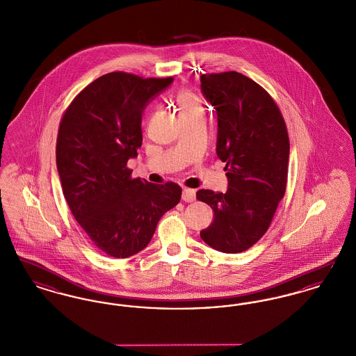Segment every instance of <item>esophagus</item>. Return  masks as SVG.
I'll use <instances>...</instances> for the list:
<instances>
[{"instance_id":"esophagus-1","label":"esophagus","mask_w":356,"mask_h":356,"mask_svg":"<svg viewBox=\"0 0 356 356\" xmlns=\"http://www.w3.org/2000/svg\"><path fill=\"white\" fill-rule=\"evenodd\" d=\"M196 199V191L191 189V188H184L183 189V200L186 203H192Z\"/></svg>"}]
</instances>
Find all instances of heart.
Listing matches in <instances>:
<instances>
[{"mask_svg":"<svg viewBox=\"0 0 356 356\" xmlns=\"http://www.w3.org/2000/svg\"><path fill=\"white\" fill-rule=\"evenodd\" d=\"M177 102L180 106V113H188V112H195L202 109L200 100L191 90L180 92V95L177 96Z\"/></svg>","mask_w":356,"mask_h":356,"instance_id":"1","label":"heart"}]
</instances>
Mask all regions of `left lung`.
<instances>
[{"label": "left lung", "mask_w": 356, "mask_h": 356, "mask_svg": "<svg viewBox=\"0 0 356 356\" xmlns=\"http://www.w3.org/2000/svg\"><path fill=\"white\" fill-rule=\"evenodd\" d=\"M205 99L218 115L216 153L225 163V193L200 189L197 200L215 218L200 232L224 254L247 251L270 228L287 186L289 138L282 112L270 93L237 72L200 77Z\"/></svg>", "instance_id": "obj_1"}]
</instances>
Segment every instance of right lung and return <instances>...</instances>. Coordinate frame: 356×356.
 Segmentation results:
<instances>
[{
	"instance_id": "1",
	"label": "right lung",
	"mask_w": 356,
	"mask_h": 356,
	"mask_svg": "<svg viewBox=\"0 0 356 356\" xmlns=\"http://www.w3.org/2000/svg\"><path fill=\"white\" fill-rule=\"evenodd\" d=\"M172 81L106 73L85 86L60 122L56 163L65 200L108 256L125 259L144 250L161 216L181 199L179 184L132 179L127 167L143 143L144 108Z\"/></svg>"
}]
</instances>
